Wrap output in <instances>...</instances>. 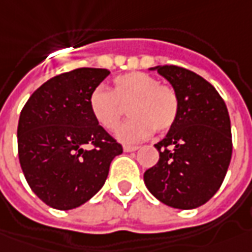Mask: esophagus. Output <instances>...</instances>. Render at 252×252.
Returning <instances> with one entry per match:
<instances>
[{"mask_svg":"<svg viewBox=\"0 0 252 252\" xmlns=\"http://www.w3.org/2000/svg\"><path fill=\"white\" fill-rule=\"evenodd\" d=\"M137 149H138V147H136V145H123V151L125 152H134Z\"/></svg>","mask_w":252,"mask_h":252,"instance_id":"obj_1","label":"esophagus"}]
</instances>
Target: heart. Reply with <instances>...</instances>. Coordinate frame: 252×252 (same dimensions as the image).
Wrapping results in <instances>:
<instances>
[{
  "label": "heart",
  "instance_id": "obj_1",
  "mask_svg": "<svg viewBox=\"0 0 252 252\" xmlns=\"http://www.w3.org/2000/svg\"><path fill=\"white\" fill-rule=\"evenodd\" d=\"M125 107H129L131 118L118 129L116 137L134 144L148 138L154 130L167 131L177 121L180 100L174 88L141 71L116 76L112 90L98 86L89 97L92 115L109 131L118 127Z\"/></svg>",
  "mask_w": 252,
  "mask_h": 252
}]
</instances>
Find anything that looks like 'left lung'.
I'll list each match as a JSON object with an SVG mask.
<instances>
[{"instance_id": "obj_1", "label": "left lung", "mask_w": 252, "mask_h": 252, "mask_svg": "<svg viewBox=\"0 0 252 252\" xmlns=\"http://www.w3.org/2000/svg\"><path fill=\"white\" fill-rule=\"evenodd\" d=\"M180 100L176 123L155 144L159 160L144 182L159 202L181 210L209 202L221 187L232 158L230 119L225 101L204 78L177 65H158Z\"/></svg>"}]
</instances>
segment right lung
<instances>
[{
  "label": "right lung",
  "instance_id": "obj_1",
  "mask_svg": "<svg viewBox=\"0 0 252 252\" xmlns=\"http://www.w3.org/2000/svg\"><path fill=\"white\" fill-rule=\"evenodd\" d=\"M108 74L105 68H76L53 76L20 112V166L32 192L49 207L71 210L88 202L103 188L112 159L123 152L89 108L92 92Z\"/></svg>",
  "mask_w": 252,
  "mask_h": 252
}]
</instances>
